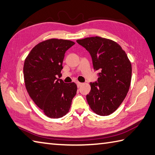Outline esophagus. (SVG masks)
Returning a JSON list of instances; mask_svg holds the SVG:
<instances>
[{
  "instance_id": "1",
  "label": "esophagus",
  "mask_w": 155,
  "mask_h": 155,
  "mask_svg": "<svg viewBox=\"0 0 155 155\" xmlns=\"http://www.w3.org/2000/svg\"><path fill=\"white\" fill-rule=\"evenodd\" d=\"M77 87H80L82 84H83V83H80V82H77Z\"/></svg>"
}]
</instances>
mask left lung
<instances>
[{"mask_svg":"<svg viewBox=\"0 0 155 155\" xmlns=\"http://www.w3.org/2000/svg\"><path fill=\"white\" fill-rule=\"evenodd\" d=\"M89 52L98 80L90 83L87 95L91 108L101 116L116 110L126 97L130 85L132 66L120 46L110 39L99 37L77 40Z\"/></svg>","mask_w":155,"mask_h":155,"instance_id":"1","label":"left lung"}]
</instances>
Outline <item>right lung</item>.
<instances>
[{
    "mask_svg": "<svg viewBox=\"0 0 155 155\" xmlns=\"http://www.w3.org/2000/svg\"><path fill=\"white\" fill-rule=\"evenodd\" d=\"M74 42L52 38L32 49L23 67L25 87L34 103L52 118L62 117L70 109L77 94L74 83H64L62 76L64 54Z\"/></svg>",
    "mask_w": 155,
    "mask_h": 155,
    "instance_id": "obj_1",
    "label": "right lung"
}]
</instances>
